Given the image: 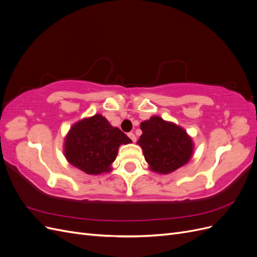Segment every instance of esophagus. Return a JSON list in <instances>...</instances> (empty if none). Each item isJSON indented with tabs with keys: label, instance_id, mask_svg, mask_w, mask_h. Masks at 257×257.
<instances>
[{
	"label": "esophagus",
	"instance_id": "34e87169",
	"mask_svg": "<svg viewBox=\"0 0 257 257\" xmlns=\"http://www.w3.org/2000/svg\"><path fill=\"white\" fill-rule=\"evenodd\" d=\"M128 137L132 139V142L133 143H136V136H135V134L134 133H128Z\"/></svg>",
	"mask_w": 257,
	"mask_h": 257
}]
</instances>
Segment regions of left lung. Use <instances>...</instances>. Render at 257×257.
<instances>
[{
	"label": "left lung",
	"mask_w": 257,
	"mask_h": 257,
	"mask_svg": "<svg viewBox=\"0 0 257 257\" xmlns=\"http://www.w3.org/2000/svg\"><path fill=\"white\" fill-rule=\"evenodd\" d=\"M142 136L137 144L142 147L151 172L167 175L189 163L193 157L194 143L186 131L159 115L141 123Z\"/></svg>",
	"instance_id": "obj_1"
}]
</instances>
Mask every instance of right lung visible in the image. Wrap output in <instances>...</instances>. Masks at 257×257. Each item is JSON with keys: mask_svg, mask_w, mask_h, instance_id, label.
Wrapping results in <instances>:
<instances>
[{"mask_svg": "<svg viewBox=\"0 0 257 257\" xmlns=\"http://www.w3.org/2000/svg\"><path fill=\"white\" fill-rule=\"evenodd\" d=\"M131 139L96 113L74 123L64 138V157L69 164L88 175L111 172L121 145Z\"/></svg>", "mask_w": 257, "mask_h": 257, "instance_id": "1", "label": "right lung"}]
</instances>
